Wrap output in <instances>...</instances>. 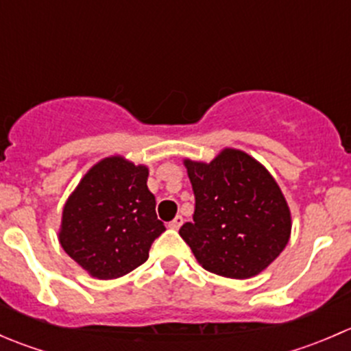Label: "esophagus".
<instances>
[{"label": "esophagus", "instance_id": "34e87169", "mask_svg": "<svg viewBox=\"0 0 351 351\" xmlns=\"http://www.w3.org/2000/svg\"><path fill=\"white\" fill-rule=\"evenodd\" d=\"M182 224H183V217H182V215H176V217L173 219V221L169 222L168 226L171 229H180V228H182Z\"/></svg>", "mask_w": 351, "mask_h": 351}]
</instances>
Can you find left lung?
<instances>
[{"mask_svg": "<svg viewBox=\"0 0 351 351\" xmlns=\"http://www.w3.org/2000/svg\"><path fill=\"white\" fill-rule=\"evenodd\" d=\"M195 193L180 229L197 261L226 278H251L285 250L292 215L280 186L253 156L224 147L210 162L183 159Z\"/></svg>", "mask_w": 351, "mask_h": 351, "instance_id": "8db88e82", "label": "left lung"}]
</instances>
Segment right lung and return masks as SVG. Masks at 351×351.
Returning <instances> with one entry per match:
<instances>
[{"mask_svg":"<svg viewBox=\"0 0 351 351\" xmlns=\"http://www.w3.org/2000/svg\"><path fill=\"white\" fill-rule=\"evenodd\" d=\"M149 168L120 154L95 162L62 207L59 243L98 280H113L149 258L165 224L147 189Z\"/></svg>","mask_w":351,"mask_h":351,"instance_id":"right-lung-1","label":"right lung"}]
</instances>
